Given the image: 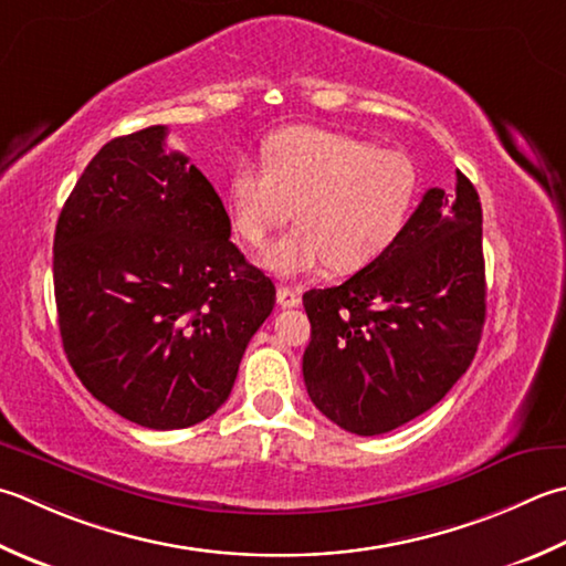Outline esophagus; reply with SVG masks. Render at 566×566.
I'll list each match as a JSON object with an SVG mask.
<instances>
[{"mask_svg": "<svg viewBox=\"0 0 566 566\" xmlns=\"http://www.w3.org/2000/svg\"><path fill=\"white\" fill-rule=\"evenodd\" d=\"M276 304L292 308L302 304V296H298V290H292V286H280V290H276Z\"/></svg>", "mask_w": 566, "mask_h": 566, "instance_id": "34e87169", "label": "esophagus"}]
</instances>
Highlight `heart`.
Wrapping results in <instances>:
<instances>
[{"label":"heart","mask_w":566,"mask_h":566,"mask_svg":"<svg viewBox=\"0 0 566 566\" xmlns=\"http://www.w3.org/2000/svg\"><path fill=\"white\" fill-rule=\"evenodd\" d=\"M419 193L405 151L324 127H286L262 147V166L242 159L230 171L226 210L235 235L264 248L292 216L296 228L262 254L276 276L324 268L356 272L402 235Z\"/></svg>","instance_id":"obj_1"}]
</instances>
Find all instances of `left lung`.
I'll return each instance as SVG.
<instances>
[{"label": "left lung", "instance_id": "left-lung-1", "mask_svg": "<svg viewBox=\"0 0 566 566\" xmlns=\"http://www.w3.org/2000/svg\"><path fill=\"white\" fill-rule=\"evenodd\" d=\"M483 213L473 184L429 188L402 235L338 286L304 294V382L331 422L375 437L424 415L479 350Z\"/></svg>", "mask_w": 566, "mask_h": 566}]
</instances>
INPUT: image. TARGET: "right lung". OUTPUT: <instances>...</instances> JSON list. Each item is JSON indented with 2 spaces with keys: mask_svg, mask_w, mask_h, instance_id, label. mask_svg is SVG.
<instances>
[{
  "mask_svg": "<svg viewBox=\"0 0 566 566\" xmlns=\"http://www.w3.org/2000/svg\"><path fill=\"white\" fill-rule=\"evenodd\" d=\"M63 350L95 400L149 429H186L228 400L274 284L230 242L206 176L154 125L107 142L53 238Z\"/></svg>",
  "mask_w": 566,
  "mask_h": 566,
  "instance_id": "add662e5",
  "label": "right lung"
}]
</instances>
